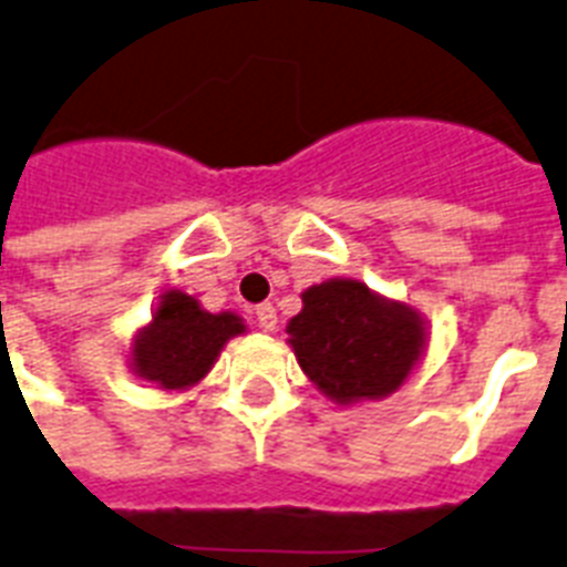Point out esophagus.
Segmentation results:
<instances>
[{"label": "esophagus", "mask_w": 567, "mask_h": 567, "mask_svg": "<svg viewBox=\"0 0 567 567\" xmlns=\"http://www.w3.org/2000/svg\"><path fill=\"white\" fill-rule=\"evenodd\" d=\"M255 316H257V324L264 327V330H275V327H278V312H275L272 303H260V307L255 310Z\"/></svg>", "instance_id": "esophagus-1"}]
</instances>
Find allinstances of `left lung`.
<instances>
[{
    "label": "left lung",
    "instance_id": "left-lung-1",
    "mask_svg": "<svg viewBox=\"0 0 567 567\" xmlns=\"http://www.w3.org/2000/svg\"><path fill=\"white\" fill-rule=\"evenodd\" d=\"M287 333L301 371L336 402L394 394L423 353V321L359 280H327L301 295Z\"/></svg>",
    "mask_w": 567,
    "mask_h": 567
}]
</instances>
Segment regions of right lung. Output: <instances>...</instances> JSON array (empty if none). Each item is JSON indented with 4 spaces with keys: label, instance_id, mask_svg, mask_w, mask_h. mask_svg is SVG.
<instances>
[{
    "label": "right lung",
    "instance_id": "add662e5",
    "mask_svg": "<svg viewBox=\"0 0 567 567\" xmlns=\"http://www.w3.org/2000/svg\"><path fill=\"white\" fill-rule=\"evenodd\" d=\"M243 333L234 312L210 316L190 295L171 289L133 344V368L158 388H188L210 371L231 336Z\"/></svg>",
    "mask_w": 567,
    "mask_h": 567
}]
</instances>
